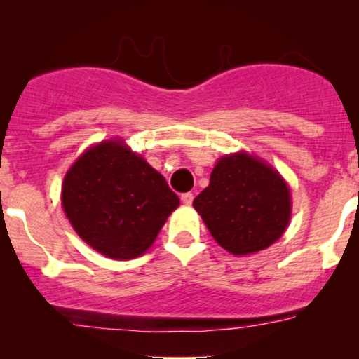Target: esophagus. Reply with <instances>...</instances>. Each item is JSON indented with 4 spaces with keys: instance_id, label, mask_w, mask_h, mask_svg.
<instances>
[{
    "instance_id": "34e87169",
    "label": "esophagus",
    "mask_w": 359,
    "mask_h": 359,
    "mask_svg": "<svg viewBox=\"0 0 359 359\" xmlns=\"http://www.w3.org/2000/svg\"><path fill=\"white\" fill-rule=\"evenodd\" d=\"M180 201H182V203H184L185 205H191L192 201H194L192 192H185V194H182V196H180Z\"/></svg>"
}]
</instances>
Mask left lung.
<instances>
[{"mask_svg": "<svg viewBox=\"0 0 359 359\" xmlns=\"http://www.w3.org/2000/svg\"><path fill=\"white\" fill-rule=\"evenodd\" d=\"M209 233L233 255L269 248L290 221V191L273 167L245 151L217 160L209 185L194 199Z\"/></svg>", "mask_w": 359, "mask_h": 359, "instance_id": "8db88e82", "label": "left lung"}]
</instances>
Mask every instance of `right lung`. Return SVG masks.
<instances>
[{
  "label": "right lung",
  "mask_w": 359,
  "mask_h": 359,
  "mask_svg": "<svg viewBox=\"0 0 359 359\" xmlns=\"http://www.w3.org/2000/svg\"><path fill=\"white\" fill-rule=\"evenodd\" d=\"M62 205L89 246L108 258L131 259L154 245L179 197L143 156L108 140L69 168Z\"/></svg>",
  "instance_id": "obj_1"
}]
</instances>
